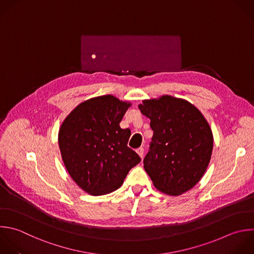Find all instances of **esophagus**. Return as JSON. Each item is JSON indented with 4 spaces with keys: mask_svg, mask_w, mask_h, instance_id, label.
I'll list each match as a JSON object with an SVG mask.
<instances>
[{
    "mask_svg": "<svg viewBox=\"0 0 254 254\" xmlns=\"http://www.w3.org/2000/svg\"><path fill=\"white\" fill-rule=\"evenodd\" d=\"M136 152L138 153V155H139L141 158H143V156H144V148L140 147V148H138V149L136 150Z\"/></svg>",
    "mask_w": 254,
    "mask_h": 254,
    "instance_id": "1",
    "label": "esophagus"
}]
</instances>
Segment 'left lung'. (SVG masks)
I'll return each instance as SVG.
<instances>
[{
    "instance_id": "8db88e82",
    "label": "left lung",
    "mask_w": 254,
    "mask_h": 254,
    "mask_svg": "<svg viewBox=\"0 0 254 254\" xmlns=\"http://www.w3.org/2000/svg\"><path fill=\"white\" fill-rule=\"evenodd\" d=\"M154 132L144 169L154 186L170 195L194 187L203 176L212 152L210 127L192 104L170 95L139 105Z\"/></svg>"
}]
</instances>
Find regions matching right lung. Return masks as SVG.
<instances>
[{
	"label": "right lung",
	"mask_w": 254,
	"mask_h": 254,
	"mask_svg": "<svg viewBox=\"0 0 254 254\" xmlns=\"http://www.w3.org/2000/svg\"><path fill=\"white\" fill-rule=\"evenodd\" d=\"M130 106L112 95L94 97L76 106L62 124L59 145L65 168L92 195L120 188L141 161L127 146L131 131L119 125Z\"/></svg>",
	"instance_id": "obj_1"
}]
</instances>
